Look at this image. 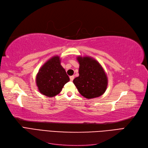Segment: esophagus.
Instances as JSON below:
<instances>
[{"label": "esophagus", "instance_id": "obj_1", "mask_svg": "<svg viewBox=\"0 0 148 148\" xmlns=\"http://www.w3.org/2000/svg\"><path fill=\"white\" fill-rule=\"evenodd\" d=\"M73 79H74V76H70V81H71V82H72L73 80Z\"/></svg>", "mask_w": 148, "mask_h": 148}]
</instances>
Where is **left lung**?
Segmentation results:
<instances>
[{
  "label": "left lung",
  "instance_id": "left-lung-1",
  "mask_svg": "<svg viewBox=\"0 0 148 148\" xmlns=\"http://www.w3.org/2000/svg\"><path fill=\"white\" fill-rule=\"evenodd\" d=\"M79 77L73 83L79 92L88 99L99 97L106 91L107 78L99 62L89 57H78Z\"/></svg>",
  "mask_w": 148,
  "mask_h": 148
}]
</instances>
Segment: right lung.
Returning <instances> with one entry per match:
<instances>
[{
    "mask_svg": "<svg viewBox=\"0 0 148 148\" xmlns=\"http://www.w3.org/2000/svg\"><path fill=\"white\" fill-rule=\"evenodd\" d=\"M70 81L65 69L60 65L59 56H54L44 64L36 76L39 91L49 97L60 93L64 85Z\"/></svg>",
    "mask_w": 148,
    "mask_h": 148,
    "instance_id": "obj_1",
    "label": "right lung"
}]
</instances>
